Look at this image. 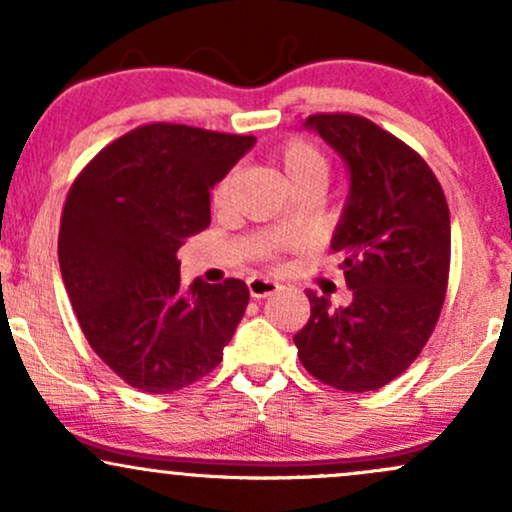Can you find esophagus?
I'll return each mask as SVG.
<instances>
[{"instance_id":"obj_1","label":"esophagus","mask_w":512,"mask_h":512,"mask_svg":"<svg viewBox=\"0 0 512 512\" xmlns=\"http://www.w3.org/2000/svg\"><path fill=\"white\" fill-rule=\"evenodd\" d=\"M248 291L252 298H267L279 291V284L272 279H262V276H252V279H248Z\"/></svg>"}]
</instances>
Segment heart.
<instances>
[{"label":"heart","mask_w":512,"mask_h":512,"mask_svg":"<svg viewBox=\"0 0 512 512\" xmlns=\"http://www.w3.org/2000/svg\"><path fill=\"white\" fill-rule=\"evenodd\" d=\"M279 166H281V173H284V178L289 185H298V182L303 180H327V158L322 154L320 149H317L315 144L305 142V139H293V142L281 146V154H279ZM233 180H236V173H226L223 178L219 180V185H216L214 190V204L216 207H223V204L228 202V195H231V187H233ZM289 228V223L281 221L279 223V231H286Z\"/></svg>","instance_id":"1"}]
</instances>
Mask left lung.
I'll list each match as a JSON object with an SVG mask.
<instances>
[{
  "label": "left lung",
  "mask_w": 512,
  "mask_h": 512,
  "mask_svg": "<svg viewBox=\"0 0 512 512\" xmlns=\"http://www.w3.org/2000/svg\"><path fill=\"white\" fill-rule=\"evenodd\" d=\"M303 127L349 170L332 250L354 298L334 308L308 291L310 320L293 342L320 383L378 390L414 363L440 317L450 272L448 202L424 158L366 117L310 115Z\"/></svg>",
  "instance_id": "8db88e82"
}]
</instances>
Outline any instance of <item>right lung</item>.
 I'll return each mask as SVG.
<instances>
[{
	"mask_svg": "<svg viewBox=\"0 0 512 512\" xmlns=\"http://www.w3.org/2000/svg\"><path fill=\"white\" fill-rule=\"evenodd\" d=\"M255 137L144 125L81 170L60 226V269L88 344L151 395L197 383L248 308L245 281L180 284L178 250L211 223V190Z\"/></svg>",
	"mask_w": 512,
	"mask_h": 512,
	"instance_id": "1",
	"label": "right lung"
}]
</instances>
